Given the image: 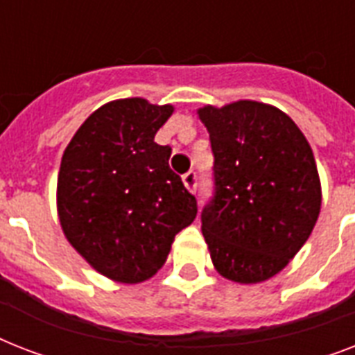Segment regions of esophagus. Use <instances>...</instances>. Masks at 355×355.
I'll return each instance as SVG.
<instances>
[{
  "mask_svg": "<svg viewBox=\"0 0 355 355\" xmlns=\"http://www.w3.org/2000/svg\"><path fill=\"white\" fill-rule=\"evenodd\" d=\"M182 182H184V186H186V188H188L189 191L193 193L195 189H197V171H193V169H191V171H188L186 175H182Z\"/></svg>",
  "mask_w": 355,
  "mask_h": 355,
  "instance_id": "34e87169",
  "label": "esophagus"
}]
</instances>
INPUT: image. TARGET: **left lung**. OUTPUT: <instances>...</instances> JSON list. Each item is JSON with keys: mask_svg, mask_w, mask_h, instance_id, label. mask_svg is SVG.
I'll return each mask as SVG.
<instances>
[{"mask_svg": "<svg viewBox=\"0 0 355 355\" xmlns=\"http://www.w3.org/2000/svg\"><path fill=\"white\" fill-rule=\"evenodd\" d=\"M214 153V197L202 208L211 261L228 280L263 282L302 248L320 211L313 150L278 108L237 101L205 107Z\"/></svg>", "mask_w": 355, "mask_h": 355, "instance_id": "left-lung-1", "label": "left lung"}]
</instances>
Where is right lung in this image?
Returning a JSON list of instances; mask_svg holds the SVG:
<instances>
[{
    "mask_svg": "<svg viewBox=\"0 0 355 355\" xmlns=\"http://www.w3.org/2000/svg\"><path fill=\"white\" fill-rule=\"evenodd\" d=\"M171 105L119 99L92 114L64 150L57 205L73 248L101 275L138 284L167 259L197 216V199L169 167L155 134Z\"/></svg>",
    "mask_w": 355,
    "mask_h": 355,
    "instance_id": "right-lung-1",
    "label": "right lung"
}]
</instances>
